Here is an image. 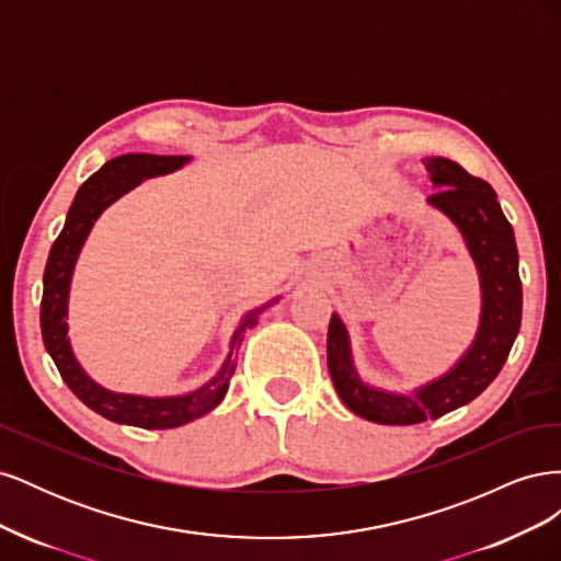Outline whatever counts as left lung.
Here are the masks:
<instances>
[{
	"label": "left lung",
	"instance_id": "1",
	"mask_svg": "<svg viewBox=\"0 0 561 561\" xmlns=\"http://www.w3.org/2000/svg\"><path fill=\"white\" fill-rule=\"evenodd\" d=\"M439 190L428 196L461 229L482 280V322L472 348L445 377L423 386L414 398L365 386L351 365L348 336L339 316L330 318L328 367L339 398L358 416L383 426H412L439 419L478 398L507 360L522 322V280L513 225L507 222L491 184L456 161H423Z\"/></svg>",
	"mask_w": 561,
	"mask_h": 561
}]
</instances>
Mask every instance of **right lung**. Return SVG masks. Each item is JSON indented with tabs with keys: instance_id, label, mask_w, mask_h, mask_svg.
I'll use <instances>...</instances> for the list:
<instances>
[{
	"instance_id": "right-lung-1",
	"label": "right lung",
	"mask_w": 561,
	"mask_h": 561,
	"mask_svg": "<svg viewBox=\"0 0 561 561\" xmlns=\"http://www.w3.org/2000/svg\"><path fill=\"white\" fill-rule=\"evenodd\" d=\"M186 161V157H157V154H124L118 159L107 161L98 173H93L87 182L79 186L70 213H67L65 227L58 233V239L48 252V262L44 268V295H42V336L44 346L50 358H54L62 381L72 393L91 407L93 412L105 416L116 423H126V426H138L149 431L161 428H178L184 426L206 412H210L219 400L225 398L229 379L236 367V351L241 346V332L245 328L257 325V313L252 311L239 332L231 339L229 358L219 369V375L201 386L190 396L180 398H140V396H122L112 393V390L100 388L93 383L79 363L75 360L70 342H67V293H70V278L77 262V254L87 241V236L112 201H116L135 184L145 178H154L171 173Z\"/></svg>"
}]
</instances>
